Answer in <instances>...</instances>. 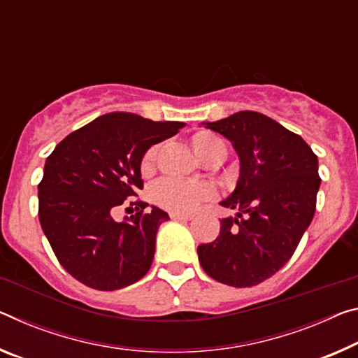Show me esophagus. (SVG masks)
I'll return each instance as SVG.
<instances>
[{
	"instance_id": "1",
	"label": "esophagus",
	"mask_w": 358,
	"mask_h": 358,
	"mask_svg": "<svg viewBox=\"0 0 358 358\" xmlns=\"http://www.w3.org/2000/svg\"><path fill=\"white\" fill-rule=\"evenodd\" d=\"M170 218L175 221H189L191 220V217H188V215H180V213H170Z\"/></svg>"
}]
</instances>
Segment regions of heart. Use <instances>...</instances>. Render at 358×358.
Listing matches in <instances>:
<instances>
[{
    "label": "heart",
    "instance_id": "obj_1",
    "mask_svg": "<svg viewBox=\"0 0 358 358\" xmlns=\"http://www.w3.org/2000/svg\"><path fill=\"white\" fill-rule=\"evenodd\" d=\"M191 146L196 156L203 162L213 161L221 156H226V145L212 132H197L191 137ZM159 156V145H152L141 157L140 172L148 177L156 170ZM152 201L159 207L169 210L172 213H192L199 208L201 203L212 201L217 196L213 185L206 181H186L178 178H164L152 186Z\"/></svg>",
    "mask_w": 358,
    "mask_h": 358
}]
</instances>
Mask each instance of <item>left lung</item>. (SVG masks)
<instances>
[{
    "instance_id": "1",
    "label": "left lung",
    "mask_w": 358,
    "mask_h": 358,
    "mask_svg": "<svg viewBox=\"0 0 358 358\" xmlns=\"http://www.w3.org/2000/svg\"><path fill=\"white\" fill-rule=\"evenodd\" d=\"M202 126L231 141L241 170L234 192L220 202L236 217L197 247L199 263L224 285H258L287 264L314 218L319 161L299 135L257 111Z\"/></svg>"
}]
</instances>
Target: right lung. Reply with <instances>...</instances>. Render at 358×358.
Returning <instances> with one entry per match:
<instances>
[{
    "instance_id": "right-lung-1",
    "label": "right lung",
    "mask_w": 358,
    "mask_h": 358,
    "mask_svg": "<svg viewBox=\"0 0 358 358\" xmlns=\"http://www.w3.org/2000/svg\"><path fill=\"white\" fill-rule=\"evenodd\" d=\"M185 122H155L134 113H108L68 135L50 152L38 185L39 223L59 263L76 280L113 292L150 271L156 232L169 215L146 202L122 221L115 208L143 188L140 162L151 145Z\"/></svg>"
}]
</instances>
